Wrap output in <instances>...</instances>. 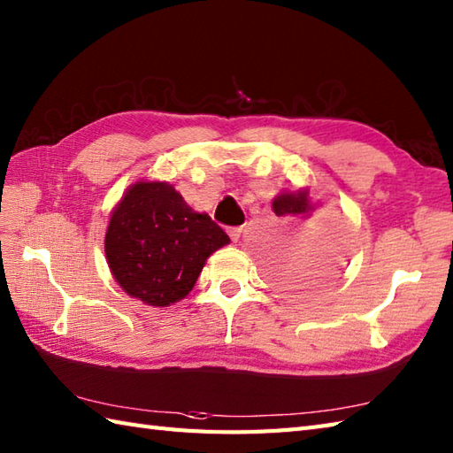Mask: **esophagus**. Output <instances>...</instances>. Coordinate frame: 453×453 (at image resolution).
<instances>
[{
  "label": "esophagus",
  "mask_w": 453,
  "mask_h": 453,
  "mask_svg": "<svg viewBox=\"0 0 453 453\" xmlns=\"http://www.w3.org/2000/svg\"><path fill=\"white\" fill-rule=\"evenodd\" d=\"M242 232H243L242 226H235V227H229V229H227V234H229V237H232L234 243L237 242L239 237H242Z\"/></svg>",
  "instance_id": "esophagus-1"
}]
</instances>
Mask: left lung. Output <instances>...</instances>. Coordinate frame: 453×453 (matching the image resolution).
Returning <instances> with one entry per match:
<instances>
[{"label": "left lung", "mask_w": 453, "mask_h": 453, "mask_svg": "<svg viewBox=\"0 0 453 453\" xmlns=\"http://www.w3.org/2000/svg\"><path fill=\"white\" fill-rule=\"evenodd\" d=\"M310 202H307V190L290 192V195L276 196L273 202V210L276 216L286 214H305L310 211ZM333 249H323V253H317L313 258H297V261L282 263L278 266L276 278L284 288L292 292H313L317 288H321L325 282H329L333 276L336 261L333 258Z\"/></svg>", "instance_id": "left-lung-1"}]
</instances>
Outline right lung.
<instances>
[{"instance_id": "obj_1", "label": "right lung", "mask_w": 453, "mask_h": 453, "mask_svg": "<svg viewBox=\"0 0 453 453\" xmlns=\"http://www.w3.org/2000/svg\"><path fill=\"white\" fill-rule=\"evenodd\" d=\"M227 243L224 229L167 182H136L112 211L104 253L124 292L167 307L192 290L206 258Z\"/></svg>"}]
</instances>
